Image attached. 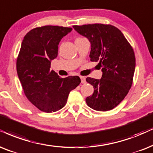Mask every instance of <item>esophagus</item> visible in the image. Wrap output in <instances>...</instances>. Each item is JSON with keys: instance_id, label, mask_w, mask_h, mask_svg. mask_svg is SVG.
<instances>
[{"instance_id": "34e87169", "label": "esophagus", "mask_w": 153, "mask_h": 153, "mask_svg": "<svg viewBox=\"0 0 153 153\" xmlns=\"http://www.w3.org/2000/svg\"><path fill=\"white\" fill-rule=\"evenodd\" d=\"M80 79H81V83H82V84H84V83L86 82L85 78V77L80 76Z\"/></svg>"}]
</instances>
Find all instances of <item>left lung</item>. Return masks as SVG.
Here are the masks:
<instances>
[{"label":"left lung","instance_id":"obj_1","mask_svg":"<svg viewBox=\"0 0 153 153\" xmlns=\"http://www.w3.org/2000/svg\"><path fill=\"white\" fill-rule=\"evenodd\" d=\"M73 27L91 44L90 61L102 67L100 80L87 78L94 93L86 103L96 111H107L117 107L127 95L133 83L136 57L122 32L111 25L92 24Z\"/></svg>","mask_w":153,"mask_h":153}]
</instances>
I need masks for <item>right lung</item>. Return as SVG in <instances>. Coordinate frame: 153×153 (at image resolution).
Returning <instances> with one entry per match:
<instances>
[{"label": "right lung", "mask_w": 153, "mask_h": 153, "mask_svg": "<svg viewBox=\"0 0 153 153\" xmlns=\"http://www.w3.org/2000/svg\"><path fill=\"white\" fill-rule=\"evenodd\" d=\"M72 30L52 25L36 27L27 33L21 44L16 66L23 91L31 103L46 113L62 109L71 91L81 82L78 76L62 78L50 71L60 41Z\"/></svg>", "instance_id": "add662e5"}]
</instances>
